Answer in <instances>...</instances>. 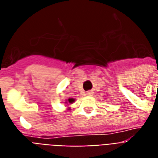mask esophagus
<instances>
[{
    "instance_id": "obj_1",
    "label": "esophagus",
    "mask_w": 158,
    "mask_h": 158,
    "mask_svg": "<svg viewBox=\"0 0 158 158\" xmlns=\"http://www.w3.org/2000/svg\"><path fill=\"white\" fill-rule=\"evenodd\" d=\"M86 95H87V96H92V95H93V92L89 91V92H87V93H86Z\"/></svg>"
}]
</instances>
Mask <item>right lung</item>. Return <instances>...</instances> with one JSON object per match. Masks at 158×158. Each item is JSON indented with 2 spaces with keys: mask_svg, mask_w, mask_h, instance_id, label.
<instances>
[{
  "mask_svg": "<svg viewBox=\"0 0 158 158\" xmlns=\"http://www.w3.org/2000/svg\"><path fill=\"white\" fill-rule=\"evenodd\" d=\"M74 101H75L74 98H69L68 100H66V102H65V103H72L73 102H74Z\"/></svg>",
  "mask_w": 158,
  "mask_h": 158,
  "instance_id": "obj_1",
  "label": "right lung"
}]
</instances>
